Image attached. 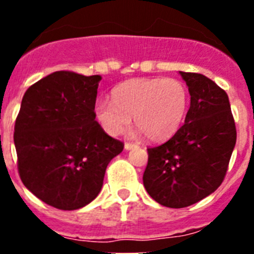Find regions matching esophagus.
Segmentation results:
<instances>
[{"label": "esophagus", "mask_w": 254, "mask_h": 254, "mask_svg": "<svg viewBox=\"0 0 254 254\" xmlns=\"http://www.w3.org/2000/svg\"><path fill=\"white\" fill-rule=\"evenodd\" d=\"M133 147H137V145H134V143H131V142L125 143V150H131L133 149Z\"/></svg>", "instance_id": "1"}]
</instances>
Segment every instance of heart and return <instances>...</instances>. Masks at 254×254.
Instances as JSON below:
<instances>
[{
	"label": "heart",
	"instance_id": "1",
	"mask_svg": "<svg viewBox=\"0 0 254 254\" xmlns=\"http://www.w3.org/2000/svg\"><path fill=\"white\" fill-rule=\"evenodd\" d=\"M190 103L188 89L177 78H132L113 90V100L99 99L94 112L111 136L134 125L152 142L173 137L185 121Z\"/></svg>",
	"mask_w": 254,
	"mask_h": 254
}]
</instances>
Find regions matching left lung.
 Instances as JSON below:
<instances>
[{"mask_svg": "<svg viewBox=\"0 0 254 254\" xmlns=\"http://www.w3.org/2000/svg\"><path fill=\"white\" fill-rule=\"evenodd\" d=\"M179 73L190 95L185 125L169 141L147 149L142 178L147 193L172 208L193 205L219 188L237 142L228 94L201 73Z\"/></svg>", "mask_w": 254, "mask_h": 254, "instance_id": "8db88e82", "label": "left lung"}]
</instances>
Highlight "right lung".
<instances>
[{
  "instance_id": "obj_1",
  "label": "right lung",
  "mask_w": 254,
  "mask_h": 254,
  "mask_svg": "<svg viewBox=\"0 0 254 254\" xmlns=\"http://www.w3.org/2000/svg\"><path fill=\"white\" fill-rule=\"evenodd\" d=\"M100 80L57 71L22 96L13 133L20 178L34 196L60 210L90 203L108 164L125 146L95 121Z\"/></svg>"
}]
</instances>
